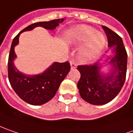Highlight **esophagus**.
<instances>
[{"label": "esophagus", "mask_w": 133, "mask_h": 133, "mask_svg": "<svg viewBox=\"0 0 133 133\" xmlns=\"http://www.w3.org/2000/svg\"><path fill=\"white\" fill-rule=\"evenodd\" d=\"M70 65H71V69H75L76 68V64L74 61H71L70 62Z\"/></svg>", "instance_id": "1"}]
</instances>
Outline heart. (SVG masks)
Masks as SVG:
<instances>
[{"label":"heart","mask_w":133,"mask_h":133,"mask_svg":"<svg viewBox=\"0 0 133 133\" xmlns=\"http://www.w3.org/2000/svg\"><path fill=\"white\" fill-rule=\"evenodd\" d=\"M69 40L73 44H84L78 52V59L83 63L96 60L105 46L104 35L86 25H79L71 29Z\"/></svg>","instance_id":"1"}]
</instances>
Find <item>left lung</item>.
<instances>
[{
  "label": "left lung",
  "mask_w": 133,
  "mask_h": 133,
  "mask_svg": "<svg viewBox=\"0 0 133 133\" xmlns=\"http://www.w3.org/2000/svg\"><path fill=\"white\" fill-rule=\"evenodd\" d=\"M102 27L107 35L111 54L103 56L92 65L77 67L81 74L77 84L81 97L94 105H103L112 101L126 79L127 54L122 39L108 27ZM108 65H110L108 72L104 74L101 68Z\"/></svg>",
  "instance_id": "obj_1"
}]
</instances>
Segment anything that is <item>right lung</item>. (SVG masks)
I'll return each instance as SVG.
<instances>
[{"label":"right lung","instance_id":"1","mask_svg":"<svg viewBox=\"0 0 133 133\" xmlns=\"http://www.w3.org/2000/svg\"><path fill=\"white\" fill-rule=\"evenodd\" d=\"M65 19H57L51 21L38 22L23 29L13 39L8 61V76L10 85L17 96L24 102L31 105H42L49 102L55 96L59 87L70 71L68 62H54L46 70L38 74L29 75L20 71L15 66L17 58L15 47L19 43L21 33L41 26L48 30H54Z\"/></svg>","mask_w":133,"mask_h":133}]
</instances>
